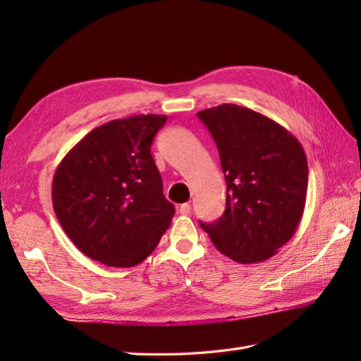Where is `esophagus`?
I'll list each match as a JSON object with an SVG mask.
<instances>
[{
	"label": "esophagus",
	"instance_id": "obj_1",
	"mask_svg": "<svg viewBox=\"0 0 361 361\" xmlns=\"http://www.w3.org/2000/svg\"><path fill=\"white\" fill-rule=\"evenodd\" d=\"M178 211H180V214H183V216H188V214H190V204H189V203L180 204Z\"/></svg>",
	"mask_w": 361,
	"mask_h": 361
}]
</instances>
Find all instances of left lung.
Wrapping results in <instances>:
<instances>
[{
  "mask_svg": "<svg viewBox=\"0 0 361 361\" xmlns=\"http://www.w3.org/2000/svg\"><path fill=\"white\" fill-rule=\"evenodd\" d=\"M220 153L226 209L200 226L221 255L239 264L274 256L302 219L309 169L301 142L255 110L221 104L198 111Z\"/></svg>",
  "mask_w": 361,
  "mask_h": 361,
  "instance_id": "left-lung-1",
  "label": "left lung"
}]
</instances>
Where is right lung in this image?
<instances>
[{
  "label": "right lung",
  "mask_w": 361,
  "mask_h": 361,
  "mask_svg": "<svg viewBox=\"0 0 361 361\" xmlns=\"http://www.w3.org/2000/svg\"><path fill=\"white\" fill-rule=\"evenodd\" d=\"M166 114H135L96 127L66 153L52 180V206L83 255L104 265L141 264L171 226L150 145Z\"/></svg>",
  "instance_id": "right-lung-1"
}]
</instances>
